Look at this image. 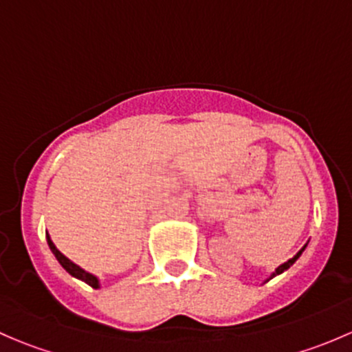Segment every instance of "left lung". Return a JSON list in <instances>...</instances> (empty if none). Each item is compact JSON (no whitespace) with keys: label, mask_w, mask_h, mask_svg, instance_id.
Wrapping results in <instances>:
<instances>
[{"label":"left lung","mask_w":352,"mask_h":352,"mask_svg":"<svg viewBox=\"0 0 352 352\" xmlns=\"http://www.w3.org/2000/svg\"><path fill=\"white\" fill-rule=\"evenodd\" d=\"M305 247H307V245H305ZM305 247H303V248H301V250H300V252H298V254H296V255H294V257H293V258H289V261H287V262H285V264H283V265H279V267H278V269H276V271H274V272H272L271 279H272V278H274V276H278V274H281V272H285V271H286V269H289V267H291V265H293V264H294V262H296V258H298V257H300V255H301V252H303V250H305Z\"/></svg>","instance_id":"8db88e82"}]
</instances>
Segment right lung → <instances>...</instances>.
Returning <instances> with one entry per match:
<instances>
[{
	"label": "right lung",
	"instance_id": "add662e5",
	"mask_svg": "<svg viewBox=\"0 0 352 352\" xmlns=\"http://www.w3.org/2000/svg\"><path fill=\"white\" fill-rule=\"evenodd\" d=\"M47 243H49V248H51V250H52V254H54L56 258H58V261H59V264H61L63 267H65L71 276H74V278L81 279V281H85V283H87V285H90L91 287H98V279L95 278L94 274H90V272H87V271H83V269H81V267H78V265L73 264V262H71L67 257H65V255H63L61 252H59L58 248H56V245L52 243V240L49 239V235H47Z\"/></svg>",
	"mask_w": 352,
	"mask_h": 352
}]
</instances>
